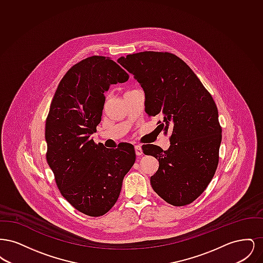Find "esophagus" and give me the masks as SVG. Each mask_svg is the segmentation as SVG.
<instances>
[{
	"label": "esophagus",
	"instance_id": "34e87169",
	"mask_svg": "<svg viewBox=\"0 0 263 263\" xmlns=\"http://www.w3.org/2000/svg\"><path fill=\"white\" fill-rule=\"evenodd\" d=\"M135 153H136L137 156H142L143 151H142V147L140 145H136L135 146Z\"/></svg>",
	"mask_w": 263,
	"mask_h": 263
}]
</instances>
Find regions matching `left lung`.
I'll list each match as a JSON object with an SVG mask.
<instances>
[{
	"label": "left lung",
	"mask_w": 263,
	"mask_h": 263,
	"mask_svg": "<svg viewBox=\"0 0 263 263\" xmlns=\"http://www.w3.org/2000/svg\"><path fill=\"white\" fill-rule=\"evenodd\" d=\"M118 63L144 89L146 113L162 116L157 128L172 133L167 151L142 146L159 161L152 187L174 206L190 204L208 186L219 163L222 129L215 101L187 64L172 53L145 51Z\"/></svg>",
	"instance_id": "1"
}]
</instances>
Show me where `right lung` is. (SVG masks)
Here are the masks:
<instances>
[{"instance_id":"add662e5","label":"right lung","mask_w":263,"mask_h":263,"mask_svg":"<svg viewBox=\"0 0 263 263\" xmlns=\"http://www.w3.org/2000/svg\"><path fill=\"white\" fill-rule=\"evenodd\" d=\"M128 79L109 58L88 57L63 77L46 119V159L57 186L78 211L91 217L112 208L136 160L131 144L106 149L91 138L101 121L104 92Z\"/></svg>"}]
</instances>
